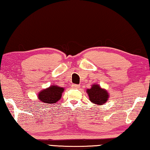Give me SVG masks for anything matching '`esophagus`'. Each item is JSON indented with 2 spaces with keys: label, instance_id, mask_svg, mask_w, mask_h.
Segmentation results:
<instances>
[{
  "label": "esophagus",
  "instance_id": "obj_1",
  "mask_svg": "<svg viewBox=\"0 0 150 150\" xmlns=\"http://www.w3.org/2000/svg\"><path fill=\"white\" fill-rule=\"evenodd\" d=\"M72 88H74V89H78L80 88V85H78V84H72Z\"/></svg>",
  "mask_w": 150,
  "mask_h": 150
}]
</instances>
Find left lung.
I'll return each mask as SVG.
<instances>
[{
  "label": "left lung",
  "mask_w": 150,
  "mask_h": 150,
  "mask_svg": "<svg viewBox=\"0 0 150 150\" xmlns=\"http://www.w3.org/2000/svg\"><path fill=\"white\" fill-rule=\"evenodd\" d=\"M86 92L91 103L98 105H103L109 98L108 91L96 83L91 85V88L86 90Z\"/></svg>",
  "instance_id": "left-lung-1"
}]
</instances>
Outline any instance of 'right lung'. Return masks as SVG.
I'll list each match as a JSON object with an SVG mask.
<instances>
[{"label": "right lung", "instance_id": "1", "mask_svg": "<svg viewBox=\"0 0 150 150\" xmlns=\"http://www.w3.org/2000/svg\"><path fill=\"white\" fill-rule=\"evenodd\" d=\"M64 90V88L57 85H51L49 88L39 91L38 98L42 103L53 104L60 100Z\"/></svg>", "mask_w": 150, "mask_h": 150}]
</instances>
